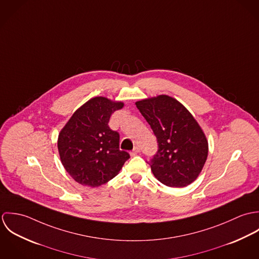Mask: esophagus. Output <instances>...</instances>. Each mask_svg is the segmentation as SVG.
I'll return each instance as SVG.
<instances>
[{
  "label": "esophagus",
  "mask_w": 259,
  "mask_h": 259,
  "mask_svg": "<svg viewBox=\"0 0 259 259\" xmlns=\"http://www.w3.org/2000/svg\"><path fill=\"white\" fill-rule=\"evenodd\" d=\"M140 151H141L140 148L136 147V148H134V150L131 152V155H132V156H135V155H137V154H138Z\"/></svg>",
  "instance_id": "34e87169"
}]
</instances>
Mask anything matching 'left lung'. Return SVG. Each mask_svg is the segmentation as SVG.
Listing matches in <instances>:
<instances>
[{
	"label": "left lung",
	"mask_w": 259,
	"mask_h": 259,
	"mask_svg": "<svg viewBox=\"0 0 259 259\" xmlns=\"http://www.w3.org/2000/svg\"><path fill=\"white\" fill-rule=\"evenodd\" d=\"M153 131L158 150L150 160L157 181L170 187L193 183L208 154L207 139L193 115L172 97L159 95L136 103Z\"/></svg>",
	"instance_id": "left-lung-1"
}]
</instances>
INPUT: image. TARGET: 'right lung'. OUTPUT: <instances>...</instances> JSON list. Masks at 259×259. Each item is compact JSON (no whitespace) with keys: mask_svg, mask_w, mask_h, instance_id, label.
I'll return each instance as SVG.
<instances>
[{"mask_svg":"<svg viewBox=\"0 0 259 259\" xmlns=\"http://www.w3.org/2000/svg\"><path fill=\"white\" fill-rule=\"evenodd\" d=\"M122 102L105 97L89 100L74 111L61 130L58 149L62 164L79 185L97 187L118 175L130 158L119 150V135L111 131V113L121 110Z\"/></svg>","mask_w":259,"mask_h":259,"instance_id":"1","label":"right lung"}]
</instances>
